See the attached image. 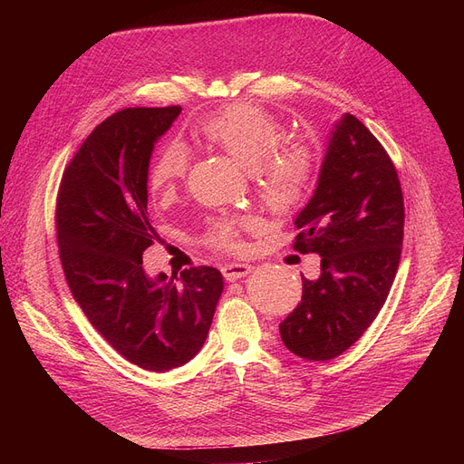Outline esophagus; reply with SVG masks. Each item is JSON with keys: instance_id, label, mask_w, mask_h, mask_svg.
Segmentation results:
<instances>
[{"instance_id": "1", "label": "esophagus", "mask_w": 464, "mask_h": 464, "mask_svg": "<svg viewBox=\"0 0 464 464\" xmlns=\"http://www.w3.org/2000/svg\"><path fill=\"white\" fill-rule=\"evenodd\" d=\"M250 273H252V265H248V263H227L222 266V275L229 282L245 278Z\"/></svg>"}]
</instances>
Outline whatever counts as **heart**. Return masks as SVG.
I'll return each mask as SVG.
<instances>
[{
    "instance_id": "obj_1",
    "label": "heart",
    "mask_w": 464,
    "mask_h": 464,
    "mask_svg": "<svg viewBox=\"0 0 464 464\" xmlns=\"http://www.w3.org/2000/svg\"><path fill=\"white\" fill-rule=\"evenodd\" d=\"M195 139L226 152L245 170L254 173L263 205L287 214L297 210L308 195L314 177V152L301 139H285L278 120L257 105L237 103L201 120ZM188 169V154L180 144H169L150 165L149 186L161 199L173 198ZM218 248L238 250V226L219 222L210 233Z\"/></svg>"
}]
</instances>
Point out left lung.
<instances>
[{
    "mask_svg": "<svg viewBox=\"0 0 464 464\" xmlns=\"http://www.w3.org/2000/svg\"><path fill=\"white\" fill-rule=\"evenodd\" d=\"M294 248L322 257L320 276H303V299L280 324L285 348L329 361L362 336L393 285L404 235L397 169L353 114L333 126L318 186L295 218Z\"/></svg>",
    "mask_w": 464,
    "mask_h": 464,
    "instance_id": "1",
    "label": "left lung"
}]
</instances>
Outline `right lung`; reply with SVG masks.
<instances>
[{"instance_id": "right-lung-1", "label": "right lung", "mask_w": 464, "mask_h": 464, "mask_svg": "<svg viewBox=\"0 0 464 464\" xmlns=\"http://www.w3.org/2000/svg\"><path fill=\"white\" fill-rule=\"evenodd\" d=\"M180 107L124 109L82 142L62 177L56 231L65 280L88 322L130 362L152 372L182 367L203 348L224 291L214 266L149 276L154 245L149 167Z\"/></svg>"}]
</instances>
